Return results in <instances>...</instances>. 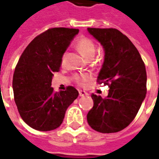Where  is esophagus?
<instances>
[{
	"label": "esophagus",
	"instance_id": "esophagus-1",
	"mask_svg": "<svg viewBox=\"0 0 159 159\" xmlns=\"http://www.w3.org/2000/svg\"><path fill=\"white\" fill-rule=\"evenodd\" d=\"M79 95L80 96H86V95H88V93H87V92H85L84 90H80Z\"/></svg>",
	"mask_w": 159,
	"mask_h": 159
}]
</instances>
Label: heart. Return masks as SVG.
Here are the masks:
<instances>
[{
	"label": "heart",
	"mask_w": 159,
	"mask_h": 159,
	"mask_svg": "<svg viewBox=\"0 0 159 159\" xmlns=\"http://www.w3.org/2000/svg\"><path fill=\"white\" fill-rule=\"evenodd\" d=\"M76 48L78 50V52L87 59H91L93 58L94 53H95V45L92 40L86 37V36H81L79 39L76 42ZM65 54L61 58V65L65 62ZM92 79V76L89 74H83V75H75L74 80L77 84L84 86L87 83Z\"/></svg>",
	"instance_id": "heart-1"
}]
</instances>
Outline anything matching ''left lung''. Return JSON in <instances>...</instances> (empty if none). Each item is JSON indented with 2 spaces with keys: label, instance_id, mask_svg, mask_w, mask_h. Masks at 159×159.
<instances>
[{
  "label": "left lung",
  "instance_id": "8db88e82",
  "mask_svg": "<svg viewBox=\"0 0 159 159\" xmlns=\"http://www.w3.org/2000/svg\"><path fill=\"white\" fill-rule=\"evenodd\" d=\"M105 49V60L97 78L107 85L106 98L92 93L93 107L87 115L93 129L116 133L130 124L147 93V71L140 52L132 42L113 28H88Z\"/></svg>",
  "mask_w": 159,
  "mask_h": 159
}]
</instances>
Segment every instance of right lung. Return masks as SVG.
<instances>
[{"label":"right lung","instance_id":"add662e5","mask_svg":"<svg viewBox=\"0 0 159 159\" xmlns=\"http://www.w3.org/2000/svg\"><path fill=\"white\" fill-rule=\"evenodd\" d=\"M79 30L51 28L30 42L14 70V101L22 119L39 131L59 128L70 105L78 96L72 86L55 93L51 88L53 72L60 69L61 58Z\"/></svg>","mask_w":159,"mask_h":159}]
</instances>
